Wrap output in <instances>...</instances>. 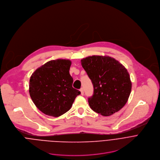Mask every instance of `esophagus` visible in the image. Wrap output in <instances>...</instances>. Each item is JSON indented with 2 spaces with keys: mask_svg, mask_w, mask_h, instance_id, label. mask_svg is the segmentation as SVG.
<instances>
[{
  "mask_svg": "<svg viewBox=\"0 0 160 160\" xmlns=\"http://www.w3.org/2000/svg\"><path fill=\"white\" fill-rule=\"evenodd\" d=\"M80 91H81V95H83V94H84V89H83V88H82L80 89Z\"/></svg>",
  "mask_w": 160,
  "mask_h": 160,
  "instance_id": "esophagus-1",
  "label": "esophagus"
}]
</instances>
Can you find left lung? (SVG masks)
Segmentation results:
<instances>
[{
  "instance_id": "left-lung-1",
  "label": "left lung",
  "mask_w": 160,
  "mask_h": 160,
  "mask_svg": "<svg viewBox=\"0 0 160 160\" xmlns=\"http://www.w3.org/2000/svg\"><path fill=\"white\" fill-rule=\"evenodd\" d=\"M81 65L93 85L88 98L91 108L103 116L119 111L126 104L132 83L127 69L115 59L93 55L81 60Z\"/></svg>"
}]
</instances>
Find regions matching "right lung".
<instances>
[{"label":"right lung","mask_w":160,"mask_h":160,"mask_svg":"<svg viewBox=\"0 0 160 160\" xmlns=\"http://www.w3.org/2000/svg\"><path fill=\"white\" fill-rule=\"evenodd\" d=\"M69 60H50L37 69L30 78L29 92L31 100L43 113L59 117L71 108L81 92L72 87Z\"/></svg>","instance_id":"1"}]
</instances>
